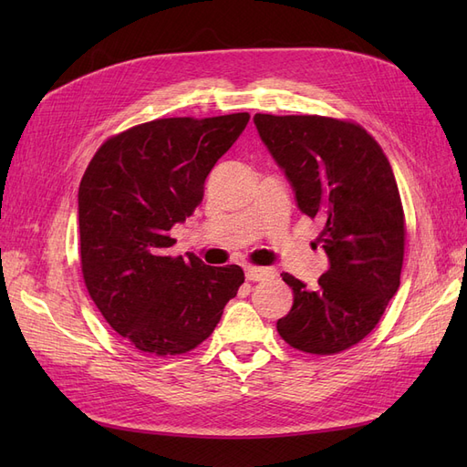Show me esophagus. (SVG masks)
I'll return each instance as SVG.
<instances>
[{
	"label": "esophagus",
	"instance_id": "34e87169",
	"mask_svg": "<svg viewBox=\"0 0 467 467\" xmlns=\"http://www.w3.org/2000/svg\"><path fill=\"white\" fill-rule=\"evenodd\" d=\"M245 276L251 282H257V280H265L268 276H275V271L266 266H245Z\"/></svg>",
	"mask_w": 467,
	"mask_h": 467
}]
</instances>
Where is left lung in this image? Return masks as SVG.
Masks as SVG:
<instances>
[{"instance_id":"8db88e82","label":"left lung","mask_w":467,"mask_h":467,"mask_svg":"<svg viewBox=\"0 0 467 467\" xmlns=\"http://www.w3.org/2000/svg\"><path fill=\"white\" fill-rule=\"evenodd\" d=\"M253 122L296 204L325 223L317 242L329 259L314 290L282 273L294 304L276 329L294 348L335 355L376 327L400 288L405 220L398 182L358 124L317 115H255Z\"/></svg>"}]
</instances>
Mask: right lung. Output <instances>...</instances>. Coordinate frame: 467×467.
<instances>
[{
    "label": "right lung",
    "mask_w": 467,
    "mask_h": 467,
    "mask_svg": "<svg viewBox=\"0 0 467 467\" xmlns=\"http://www.w3.org/2000/svg\"><path fill=\"white\" fill-rule=\"evenodd\" d=\"M247 112L160 119L97 150L78 192L81 271L107 323L155 357L199 347L244 285L242 266L171 257L169 232L202 202L204 181Z\"/></svg>",
    "instance_id": "right-lung-1"
}]
</instances>
